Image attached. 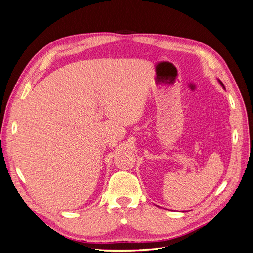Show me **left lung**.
I'll return each mask as SVG.
<instances>
[{"label": "left lung", "mask_w": 253, "mask_h": 253, "mask_svg": "<svg viewBox=\"0 0 253 253\" xmlns=\"http://www.w3.org/2000/svg\"><path fill=\"white\" fill-rule=\"evenodd\" d=\"M218 82H219V84H220V85H221V86H223V88L225 89V86H224V84H223V82H221V81H220L219 79H218Z\"/></svg>", "instance_id": "obj_1"}]
</instances>
